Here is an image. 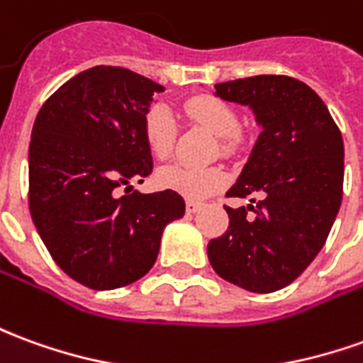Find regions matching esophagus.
<instances>
[{
	"label": "esophagus",
	"mask_w": 363,
	"mask_h": 363,
	"mask_svg": "<svg viewBox=\"0 0 363 363\" xmlns=\"http://www.w3.org/2000/svg\"><path fill=\"white\" fill-rule=\"evenodd\" d=\"M200 208H202V202H194V200H189V202H186V212H189V214H196Z\"/></svg>",
	"instance_id": "34e87169"
}]
</instances>
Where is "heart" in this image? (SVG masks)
Returning a JSON list of instances; mask_svg holds the SVG:
<instances>
[{"label":"heart","mask_w":363,"mask_h":363,"mask_svg":"<svg viewBox=\"0 0 363 363\" xmlns=\"http://www.w3.org/2000/svg\"><path fill=\"white\" fill-rule=\"evenodd\" d=\"M184 111L190 120H194L220 138L222 153H230L234 149L240 121L230 104L216 96H194L184 104ZM143 138L149 151L157 159L171 155L177 138V125H174L173 113L164 104L157 102L149 106V110L143 116ZM157 184L161 189L173 190L184 199L202 200L224 186L225 173L220 167L196 169V167L174 163L159 169Z\"/></svg>","instance_id":"obj_1"}]
</instances>
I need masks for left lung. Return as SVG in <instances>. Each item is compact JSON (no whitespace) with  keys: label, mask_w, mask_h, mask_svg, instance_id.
Returning <instances> with one entry per match:
<instances>
[{"label":"left lung","mask_w":363,"mask_h":363,"mask_svg":"<svg viewBox=\"0 0 363 363\" xmlns=\"http://www.w3.org/2000/svg\"><path fill=\"white\" fill-rule=\"evenodd\" d=\"M214 88L222 100L250 106L263 131L225 192L252 196L256 206H224L230 225L210 240L208 259L238 287L273 293L311 265L330 234L344 184L342 133L320 96L291 76H250Z\"/></svg>","instance_id":"1"}]
</instances>
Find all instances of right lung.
Returning a JSON list of instances; mask_svg holds the SVG:
<instances>
[{"instance_id": "1", "label": "right lung", "mask_w": 363, "mask_h": 363, "mask_svg": "<svg viewBox=\"0 0 363 363\" xmlns=\"http://www.w3.org/2000/svg\"><path fill=\"white\" fill-rule=\"evenodd\" d=\"M164 88L121 67L76 74L37 113L29 145V210L60 269L96 291L153 267L164 225L184 216L173 190L141 194L153 171L143 116ZM124 194H121V190Z\"/></svg>"}]
</instances>
